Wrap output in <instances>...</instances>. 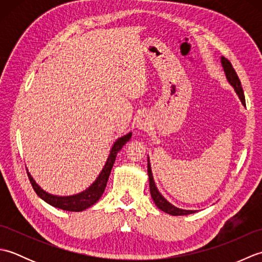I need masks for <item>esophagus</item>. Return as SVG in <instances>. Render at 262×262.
<instances>
[{
	"label": "esophagus",
	"mask_w": 262,
	"mask_h": 262,
	"mask_svg": "<svg viewBox=\"0 0 262 262\" xmlns=\"http://www.w3.org/2000/svg\"><path fill=\"white\" fill-rule=\"evenodd\" d=\"M149 126V119L147 118L146 115H141L137 118L136 121V127L141 130H146Z\"/></svg>",
	"instance_id": "1"
}]
</instances>
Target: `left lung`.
Instances as JSON below:
<instances>
[{"instance_id":"1","label":"left lung","mask_w":262,"mask_h":262,"mask_svg":"<svg viewBox=\"0 0 262 262\" xmlns=\"http://www.w3.org/2000/svg\"><path fill=\"white\" fill-rule=\"evenodd\" d=\"M221 60H222V65H223V69H224V72H225V75L227 77V80H229V82L231 83V85L234 88V90L237 93L238 98H240L241 102L244 105H246V98H244V93H243V89H242V85H241V81H240V79H238V76L236 74L235 70L233 69L231 62L227 58L222 57ZM147 173H148V178H149V191H151V196H152V198L154 200L155 205H157L161 210H163V211H165V213H168L170 215H173V216L189 215V214H193L194 211H196V210H186V209L177 208V207H174L173 205H171L169 202H166V199L163 198L162 194H161L158 191L157 186H155L149 163L147 165Z\"/></svg>"}]
</instances>
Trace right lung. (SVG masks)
I'll use <instances>...</instances> for the list:
<instances>
[{"label": "right lung", "mask_w": 262, "mask_h": 262, "mask_svg": "<svg viewBox=\"0 0 262 262\" xmlns=\"http://www.w3.org/2000/svg\"><path fill=\"white\" fill-rule=\"evenodd\" d=\"M130 137H132V133L125 135L124 137L118 138V140L116 141L113 148H111L109 158L107 160V163L104 164V168L102 169L101 173L99 174L97 180L94 181L85 191L74 194V196H69V197L53 196V194L43 191L42 189L39 187L35 181H33L32 177L30 176L29 172H27L28 178H29L33 190L36 191V193L39 197L45 200L46 203L54 206V207H57L60 209L69 210V211H82L89 207H91V206L96 204L100 199V197L102 196L105 186H107L111 169H113V166H114L117 153H118L122 148V146H124L125 144L130 140Z\"/></svg>", "instance_id": "1"}]
</instances>
